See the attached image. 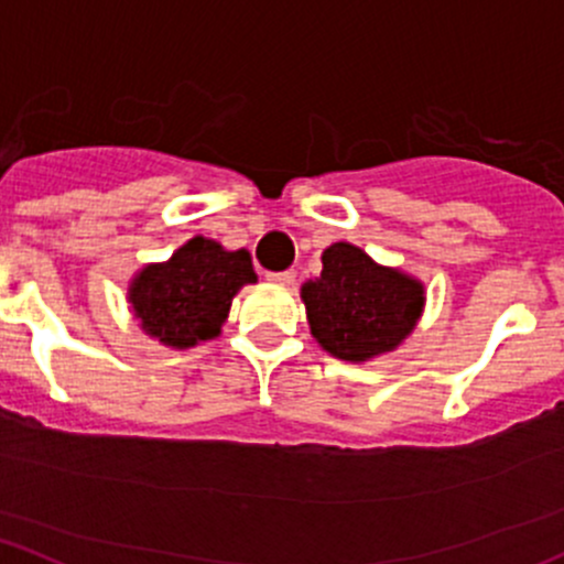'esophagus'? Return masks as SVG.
I'll list each match as a JSON object with an SVG mask.
<instances>
[{
    "instance_id": "esophagus-1",
    "label": "esophagus",
    "mask_w": 564,
    "mask_h": 564,
    "mask_svg": "<svg viewBox=\"0 0 564 564\" xmlns=\"http://www.w3.org/2000/svg\"><path fill=\"white\" fill-rule=\"evenodd\" d=\"M294 272L292 270H283V272H267V281L278 283V286H292L294 283Z\"/></svg>"
}]
</instances>
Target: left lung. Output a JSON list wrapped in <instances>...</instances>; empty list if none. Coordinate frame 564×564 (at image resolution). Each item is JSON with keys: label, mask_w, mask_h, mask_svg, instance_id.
<instances>
[{"label": "left lung", "mask_w": 564, "mask_h": 564, "mask_svg": "<svg viewBox=\"0 0 564 564\" xmlns=\"http://www.w3.org/2000/svg\"><path fill=\"white\" fill-rule=\"evenodd\" d=\"M322 264V275L302 283L300 297L311 335L329 357L365 365L413 335L426 302L416 275L343 240L324 248Z\"/></svg>", "instance_id": "1"}]
</instances>
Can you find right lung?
Wrapping results in <instances>:
<instances>
[{
  "mask_svg": "<svg viewBox=\"0 0 564 564\" xmlns=\"http://www.w3.org/2000/svg\"><path fill=\"white\" fill-rule=\"evenodd\" d=\"M246 283H257L246 248L227 251L218 240L194 235L167 262L140 267L127 286V302L148 337L186 351L221 335Z\"/></svg>",
  "mask_w": 564,
  "mask_h": 564,
  "instance_id": "right-lung-1",
  "label": "right lung"
}]
</instances>
